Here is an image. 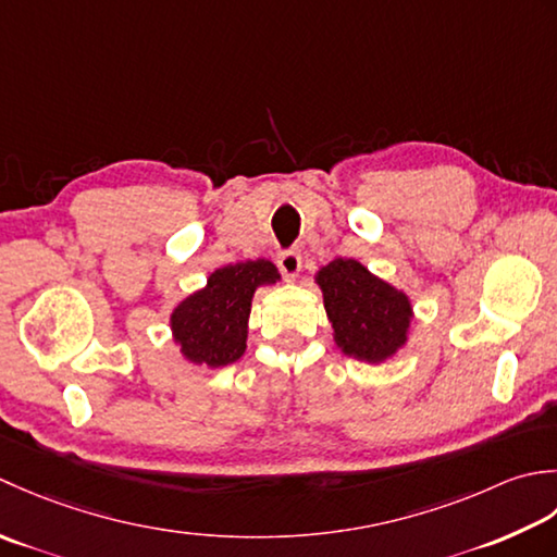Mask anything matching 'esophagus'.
<instances>
[{
  "instance_id": "esophagus-1",
  "label": "esophagus",
  "mask_w": 557,
  "mask_h": 557,
  "mask_svg": "<svg viewBox=\"0 0 557 557\" xmlns=\"http://www.w3.org/2000/svg\"><path fill=\"white\" fill-rule=\"evenodd\" d=\"M300 264H302V259H300L298 249H281L278 252V267L286 276H290V278L298 276Z\"/></svg>"
}]
</instances>
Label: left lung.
Listing matches in <instances>:
<instances>
[{"label": "left lung", "mask_w": 557, "mask_h": 557, "mask_svg": "<svg viewBox=\"0 0 557 557\" xmlns=\"http://www.w3.org/2000/svg\"><path fill=\"white\" fill-rule=\"evenodd\" d=\"M317 283L344 354L380 362L406 344L411 322L408 298L372 276L356 259H334L317 274Z\"/></svg>", "instance_id": "1"}]
</instances>
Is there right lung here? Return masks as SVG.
<instances>
[{
  "label": "right lung",
  "mask_w": 557,
  "mask_h": 557,
  "mask_svg": "<svg viewBox=\"0 0 557 557\" xmlns=\"http://www.w3.org/2000/svg\"><path fill=\"white\" fill-rule=\"evenodd\" d=\"M276 278L278 271L267 259L215 269L207 288L189 295L170 317L175 342L183 346L185 358L209 368L228 366L240 358L255 288Z\"/></svg>",
  "instance_id": "add662e5"
}]
</instances>
